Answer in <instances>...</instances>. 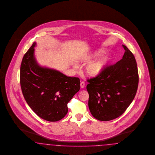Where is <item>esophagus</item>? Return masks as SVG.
<instances>
[{"mask_svg":"<svg viewBox=\"0 0 155 155\" xmlns=\"http://www.w3.org/2000/svg\"><path fill=\"white\" fill-rule=\"evenodd\" d=\"M80 87L81 88H82V89H83V88L85 87V82H84L82 81V82H81Z\"/></svg>","mask_w":155,"mask_h":155,"instance_id":"obj_1","label":"esophagus"}]
</instances>
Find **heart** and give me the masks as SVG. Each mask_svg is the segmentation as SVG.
I'll return each instance as SVG.
<instances>
[{
	"label": "heart",
	"instance_id": "heart-1",
	"mask_svg": "<svg viewBox=\"0 0 155 155\" xmlns=\"http://www.w3.org/2000/svg\"><path fill=\"white\" fill-rule=\"evenodd\" d=\"M105 52V50L100 48L89 55L83 56L80 59V62L84 63H89L84 69V73L87 77L91 78L97 77L108 68L113 61V55L111 53L107 54L99 59L92 62L103 55ZM73 67L75 68H77L75 64H73Z\"/></svg>",
	"mask_w": 155,
	"mask_h": 155
}]
</instances>
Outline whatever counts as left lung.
Listing matches in <instances>:
<instances>
[{"instance_id":"left-lung-1","label":"left lung","mask_w":155,"mask_h":155,"mask_svg":"<svg viewBox=\"0 0 155 155\" xmlns=\"http://www.w3.org/2000/svg\"><path fill=\"white\" fill-rule=\"evenodd\" d=\"M122 59L101 74L87 80L88 106L94 118L109 121L120 117L134 99L138 85L134 56L122 45Z\"/></svg>"}]
</instances>
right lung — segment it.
Returning a JSON list of instances; mask_svg holds the SVG:
<instances>
[{"instance_id": "obj_1", "label": "right lung", "mask_w": 155, "mask_h": 155, "mask_svg": "<svg viewBox=\"0 0 155 155\" xmlns=\"http://www.w3.org/2000/svg\"><path fill=\"white\" fill-rule=\"evenodd\" d=\"M36 46L34 42L21 64L22 92L28 104L39 117L56 122L67 114L68 103L80 91V80L39 65L35 55Z\"/></svg>"}]
</instances>
